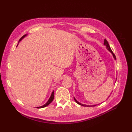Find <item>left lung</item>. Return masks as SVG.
Here are the masks:
<instances>
[{
  "instance_id": "left-lung-1",
  "label": "left lung",
  "mask_w": 132,
  "mask_h": 132,
  "mask_svg": "<svg viewBox=\"0 0 132 132\" xmlns=\"http://www.w3.org/2000/svg\"><path fill=\"white\" fill-rule=\"evenodd\" d=\"M103 45H105L106 46V48L109 50L110 52L112 54V55H113V58H114V59H115V60H116V56H115V55H114V54L113 53V52H112V51L111 50V48H110V45H109V43H108V42H107V41L106 40V39H104V43H103ZM109 98V97H108ZM74 100L75 101V102H77L78 104H79V105H81V106H95L96 105H91V106H89V105H84V104H81V103H80L79 102H78L77 100H76L75 98V97H74Z\"/></svg>"
}]
</instances>
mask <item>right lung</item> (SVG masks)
<instances>
[{
  "label": "right lung",
  "mask_w": 132,
  "mask_h": 132,
  "mask_svg": "<svg viewBox=\"0 0 132 132\" xmlns=\"http://www.w3.org/2000/svg\"><path fill=\"white\" fill-rule=\"evenodd\" d=\"M26 35H23V36L19 39V42L20 41L21 39H22V38H24L25 36H26ZM53 99H54V91H53V92L52 93V94H51V96H50V98H49V100H48V101L45 103V105H43V106H40V107H37V109H41V108H43V107H46V106H47L48 105H50V103L52 102V101L53 100Z\"/></svg>",
  "instance_id": "add662e5"
}]
</instances>
